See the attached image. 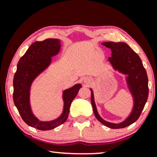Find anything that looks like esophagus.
Wrapping results in <instances>:
<instances>
[{
    "mask_svg": "<svg viewBox=\"0 0 157 157\" xmlns=\"http://www.w3.org/2000/svg\"><path fill=\"white\" fill-rule=\"evenodd\" d=\"M90 81H91L90 78H87V77H86V78H83V82H84L85 83H86V84H89V83H90Z\"/></svg>",
    "mask_w": 157,
    "mask_h": 157,
    "instance_id": "34e87169",
    "label": "esophagus"
}]
</instances>
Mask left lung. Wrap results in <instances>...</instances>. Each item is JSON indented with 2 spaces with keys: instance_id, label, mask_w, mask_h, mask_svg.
<instances>
[{
  "instance_id": "obj_1",
  "label": "left lung",
  "mask_w": 157,
  "mask_h": 157,
  "mask_svg": "<svg viewBox=\"0 0 157 157\" xmlns=\"http://www.w3.org/2000/svg\"><path fill=\"white\" fill-rule=\"evenodd\" d=\"M101 44L111 49V57L109 58V61L113 69L126 75V84L132 96L134 106L129 116L124 121L115 124L105 121L100 117L94 101L93 90L90 89L91 105L94 115L102 124L111 128H122L134 123L139 119L147 103L149 96L147 71L138 54L126 43L104 42Z\"/></svg>"
}]
</instances>
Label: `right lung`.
Wrapping results in <instances>:
<instances>
[{
	"instance_id": "obj_1",
	"label": "right lung",
	"mask_w": 157,
	"mask_h": 157,
	"mask_svg": "<svg viewBox=\"0 0 157 157\" xmlns=\"http://www.w3.org/2000/svg\"><path fill=\"white\" fill-rule=\"evenodd\" d=\"M61 48V40L48 38L31 45L19 60L13 78V101L23 121L31 127L42 131L53 129L63 124L69 113L72 101L76 97L81 84L77 83L63 91V112L57 119L49 121H40L32 111L30 91L33 81L50 66L52 57Z\"/></svg>"
}]
</instances>
